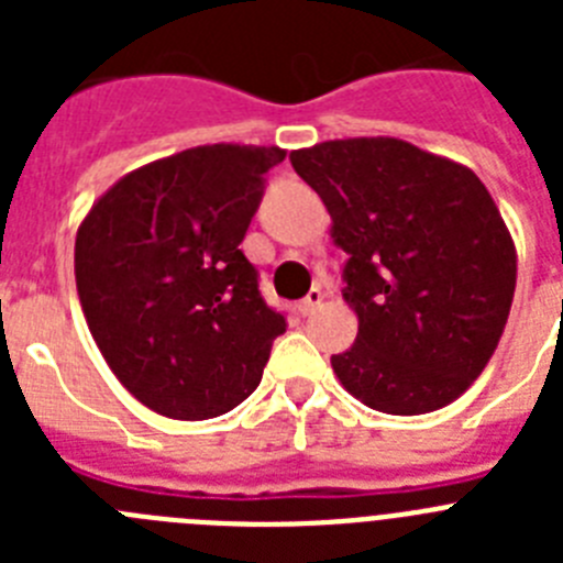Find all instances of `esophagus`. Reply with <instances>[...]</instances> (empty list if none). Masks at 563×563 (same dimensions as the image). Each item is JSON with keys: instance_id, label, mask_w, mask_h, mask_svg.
Instances as JSON below:
<instances>
[{"instance_id": "esophagus-1", "label": "esophagus", "mask_w": 563, "mask_h": 563, "mask_svg": "<svg viewBox=\"0 0 563 563\" xmlns=\"http://www.w3.org/2000/svg\"><path fill=\"white\" fill-rule=\"evenodd\" d=\"M321 305H324V290H321V287H312V290L298 301V310H301V316H312Z\"/></svg>"}]
</instances>
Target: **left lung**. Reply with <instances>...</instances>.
Returning <instances> with one entry per match:
<instances>
[{
  "instance_id": "obj_1",
  "label": "left lung",
  "mask_w": 563,
  "mask_h": 563,
  "mask_svg": "<svg viewBox=\"0 0 563 563\" xmlns=\"http://www.w3.org/2000/svg\"><path fill=\"white\" fill-rule=\"evenodd\" d=\"M346 253L357 316L332 372L383 415H429L485 372L516 292V245L485 183L400 137H346L290 152Z\"/></svg>"
}]
</instances>
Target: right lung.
<instances>
[{
    "label": "right lung",
    "mask_w": 563,
    "mask_h": 563,
    "mask_svg": "<svg viewBox=\"0 0 563 563\" xmlns=\"http://www.w3.org/2000/svg\"><path fill=\"white\" fill-rule=\"evenodd\" d=\"M278 146L211 143L123 174L76 233V287L123 389L172 420L253 395L285 316L239 251Z\"/></svg>",
    "instance_id": "1"
}]
</instances>
